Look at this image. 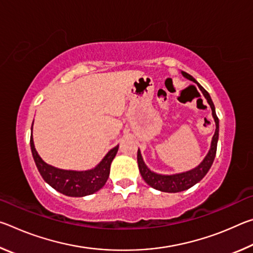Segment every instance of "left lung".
Segmentation results:
<instances>
[{
  "instance_id": "obj_1",
  "label": "left lung",
  "mask_w": 253,
  "mask_h": 253,
  "mask_svg": "<svg viewBox=\"0 0 253 253\" xmlns=\"http://www.w3.org/2000/svg\"><path fill=\"white\" fill-rule=\"evenodd\" d=\"M181 74L184 78L193 81V83L199 85L200 90L202 91L203 96L208 101V104L211 107L212 116L214 119V123H215V132H214V135L212 137L211 147H210L209 153L207 154V156L204 157V160L193 169L186 170V172L183 173L163 175L153 172V170L149 169L147 168V165L145 164L142 154H140V151L138 149V152H137V163H138L139 172L140 175H142V177L144 178V181L151 187L155 188V190H158L161 192H168V193H177V192L185 191L187 188L195 185L196 183H199L201 179L207 175L209 169H211V166L213 164L214 158H215L217 140H219V118L216 116L215 107H214V104L211 97L209 95V92L205 90L202 85H201L191 75L186 74L185 71H181Z\"/></svg>"
}]
</instances>
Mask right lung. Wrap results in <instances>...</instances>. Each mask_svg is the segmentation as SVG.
Returning <instances> with one entry per match:
<instances>
[{"label": "right lung", "instance_id": "add662e5", "mask_svg": "<svg viewBox=\"0 0 253 253\" xmlns=\"http://www.w3.org/2000/svg\"><path fill=\"white\" fill-rule=\"evenodd\" d=\"M30 146H31L33 160L36 162L42 178L55 191L67 196H72V198H81V196L90 195L99 191L109 177L111 162L118 152L117 145L106 154V156L96 168L87 170H71L61 169L46 164L36 151L32 134L30 138Z\"/></svg>", "mask_w": 253, "mask_h": 253}]
</instances>
